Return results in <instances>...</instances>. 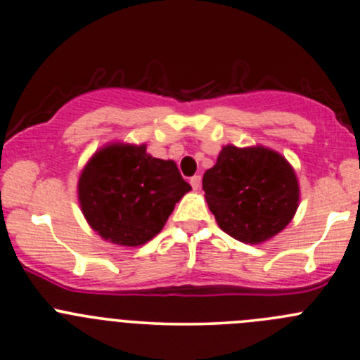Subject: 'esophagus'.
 <instances>
[{
	"mask_svg": "<svg viewBox=\"0 0 360 360\" xmlns=\"http://www.w3.org/2000/svg\"><path fill=\"white\" fill-rule=\"evenodd\" d=\"M191 185H192V188H194V191H197V188L200 187V175H194L191 179Z\"/></svg>",
	"mask_w": 360,
	"mask_h": 360,
	"instance_id": "obj_1",
	"label": "esophagus"
}]
</instances>
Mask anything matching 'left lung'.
<instances>
[{
    "instance_id": "8db88e82",
    "label": "left lung",
    "mask_w": 360,
    "mask_h": 360,
    "mask_svg": "<svg viewBox=\"0 0 360 360\" xmlns=\"http://www.w3.org/2000/svg\"><path fill=\"white\" fill-rule=\"evenodd\" d=\"M202 188L218 226L252 245L285 230L300 199L292 165L264 146H223L216 165L204 173Z\"/></svg>"
}]
</instances>
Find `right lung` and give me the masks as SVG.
I'll return each instance as SVG.
<instances>
[{"label":"right lung","instance_id":"add662e5","mask_svg":"<svg viewBox=\"0 0 360 360\" xmlns=\"http://www.w3.org/2000/svg\"><path fill=\"white\" fill-rule=\"evenodd\" d=\"M146 149V144H106L87 161L77 184L89 226L122 247L156 237L175 204L192 191L175 161L158 160Z\"/></svg>","mask_w":360,"mask_h":360}]
</instances>
